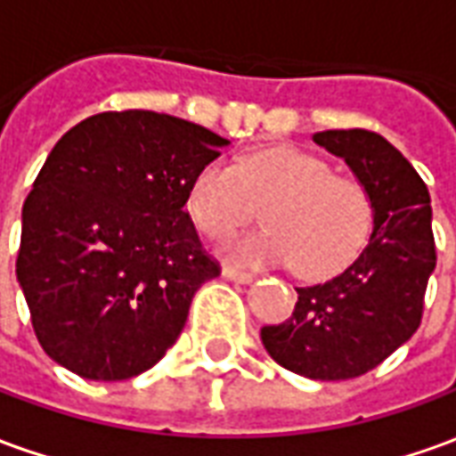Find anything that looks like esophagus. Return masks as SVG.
Wrapping results in <instances>:
<instances>
[{"label":"esophagus","instance_id":"34e87169","mask_svg":"<svg viewBox=\"0 0 456 456\" xmlns=\"http://www.w3.org/2000/svg\"><path fill=\"white\" fill-rule=\"evenodd\" d=\"M222 276L229 278V281H237V283H251L254 281V273H248V271H239L234 266H224L222 268Z\"/></svg>","mask_w":456,"mask_h":456}]
</instances>
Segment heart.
<instances>
[{
    "instance_id": "b5f03b06",
    "label": "heart",
    "mask_w": 456,
    "mask_h": 456,
    "mask_svg": "<svg viewBox=\"0 0 456 456\" xmlns=\"http://www.w3.org/2000/svg\"><path fill=\"white\" fill-rule=\"evenodd\" d=\"M258 208H266V232L227 247L239 264H293L300 278L325 281L352 266L371 237L369 190L303 149L271 146L237 166L209 163L190 185V217L212 239L247 227Z\"/></svg>"
}]
</instances>
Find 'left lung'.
<instances>
[{"label":"left lung","mask_w":456,"mask_h":456,"mask_svg":"<svg viewBox=\"0 0 456 456\" xmlns=\"http://www.w3.org/2000/svg\"><path fill=\"white\" fill-rule=\"evenodd\" d=\"M369 190L373 232L352 266L325 283L296 288L293 315L261 327V342L283 369L315 381L371 371L420 327L435 271L428 185L401 151L366 129L317 131Z\"/></svg>","instance_id":"obj_1"}]
</instances>
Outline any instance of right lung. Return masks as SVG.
<instances>
[{"label":"right lung","mask_w":456,"mask_h":456,"mask_svg":"<svg viewBox=\"0 0 456 456\" xmlns=\"http://www.w3.org/2000/svg\"><path fill=\"white\" fill-rule=\"evenodd\" d=\"M229 141L170 114L126 110L65 131L21 212L16 278L44 352L93 381L163 359L219 264L185 202Z\"/></svg>","instance_id":"add662e5"}]
</instances>
